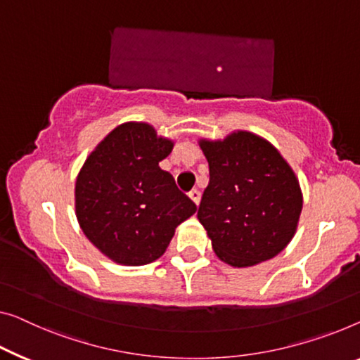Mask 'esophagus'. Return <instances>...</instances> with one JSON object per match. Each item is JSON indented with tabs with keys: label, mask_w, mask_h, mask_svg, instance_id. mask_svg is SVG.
<instances>
[{
	"label": "esophagus",
	"mask_w": 360,
	"mask_h": 360,
	"mask_svg": "<svg viewBox=\"0 0 360 360\" xmlns=\"http://www.w3.org/2000/svg\"><path fill=\"white\" fill-rule=\"evenodd\" d=\"M189 197H191V200L195 203V205H198V203H200V191H197V189H194V191H191V194H189Z\"/></svg>",
	"instance_id": "34e87169"
}]
</instances>
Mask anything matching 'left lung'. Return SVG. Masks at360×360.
<instances>
[{
  "label": "left lung",
  "instance_id": "8db88e82",
  "mask_svg": "<svg viewBox=\"0 0 360 360\" xmlns=\"http://www.w3.org/2000/svg\"><path fill=\"white\" fill-rule=\"evenodd\" d=\"M210 182L197 218L224 264L245 268L270 260L291 243L302 191L289 163L266 139L234 131L223 141H198Z\"/></svg>",
  "mask_w": 360,
  "mask_h": 360
}]
</instances>
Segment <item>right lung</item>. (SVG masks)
<instances>
[{
  "label": "right lung",
  "instance_id": "right-lung-1",
  "mask_svg": "<svg viewBox=\"0 0 360 360\" xmlns=\"http://www.w3.org/2000/svg\"><path fill=\"white\" fill-rule=\"evenodd\" d=\"M174 142L147 122L117 126L89 155L76 181V217L101 254L120 265L152 264L197 207L158 163Z\"/></svg>",
  "mask_w": 360,
  "mask_h": 360
}]
</instances>
